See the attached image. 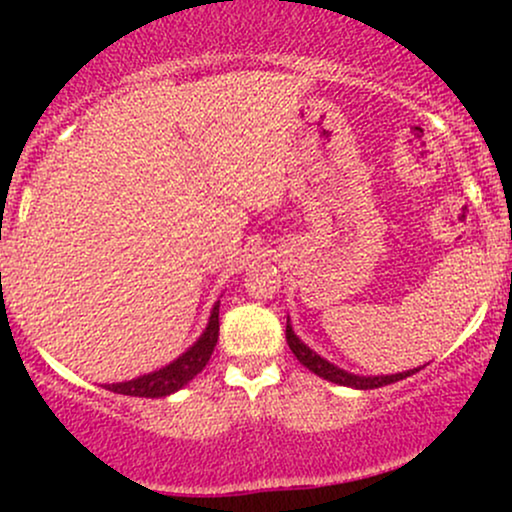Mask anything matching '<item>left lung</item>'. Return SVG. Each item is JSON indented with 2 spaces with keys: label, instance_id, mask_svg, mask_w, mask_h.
<instances>
[{
  "label": "left lung",
  "instance_id": "8db88e82",
  "mask_svg": "<svg viewBox=\"0 0 512 512\" xmlns=\"http://www.w3.org/2000/svg\"><path fill=\"white\" fill-rule=\"evenodd\" d=\"M286 342H289L293 356L298 358V361L303 363L305 368L313 370L315 375H320V378L330 380V383H337V385H346V387H358V390H373V387H383V385H390V383H397V380H404L407 375L416 373L419 368L414 370H407V373H395V375H375V378H363V375H354V373H346V370L332 366L330 361H325V358H320L315 354V351H310L308 346H305L301 339L296 337L291 330V325L286 322Z\"/></svg>",
  "mask_w": 512,
  "mask_h": 512
}]
</instances>
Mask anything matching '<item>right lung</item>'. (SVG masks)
I'll use <instances>...</instances> for the list:
<instances>
[{"label": "right lung", "instance_id": "right-lung-1", "mask_svg": "<svg viewBox=\"0 0 512 512\" xmlns=\"http://www.w3.org/2000/svg\"><path fill=\"white\" fill-rule=\"evenodd\" d=\"M216 342H219V303H216L214 310H211L207 330H204L202 337L197 339V344L192 346V349H187L178 361H173L166 368L156 370V373L142 375V378L137 380L105 385V390L117 392V395H129V397H166L170 392L180 390L182 385L190 383L199 370L207 366L211 354H214Z\"/></svg>", "mask_w": 512, "mask_h": 512}]
</instances>
